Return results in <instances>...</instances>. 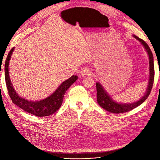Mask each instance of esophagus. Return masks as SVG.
<instances>
[{"label": "esophagus", "instance_id": "1", "mask_svg": "<svg viewBox=\"0 0 160 160\" xmlns=\"http://www.w3.org/2000/svg\"><path fill=\"white\" fill-rule=\"evenodd\" d=\"M90 74H91V71H89V69H88L85 68L80 71L79 75L80 77H85L87 75H89Z\"/></svg>", "mask_w": 160, "mask_h": 160}]
</instances>
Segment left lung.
<instances>
[{"label": "left lung", "mask_w": 160, "mask_h": 160, "mask_svg": "<svg viewBox=\"0 0 160 160\" xmlns=\"http://www.w3.org/2000/svg\"><path fill=\"white\" fill-rule=\"evenodd\" d=\"M133 37L135 39L139 41L141 44L143 46L144 49H146L148 55L149 57V81L148 85L147 87V89L146 92L142 96L141 99H139L138 101H135L133 103H119L117 101H114L108 93L99 82H97L96 83V88H97V101H98V104L101 106V108L105 109L106 111H109L112 113H124L127 112V111H131L132 109L138 107L139 105L143 103L146 99L148 98L149 95L150 94V92L152 89V86L153 83V79H154V64H153V54L151 51V49L148 45L147 43L145 42L142 38L138 37L135 35H133Z\"/></svg>", "instance_id": "obj_1"}]
</instances>
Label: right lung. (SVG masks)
Segmentation results:
<instances>
[{"mask_svg":"<svg viewBox=\"0 0 160 160\" xmlns=\"http://www.w3.org/2000/svg\"><path fill=\"white\" fill-rule=\"evenodd\" d=\"M14 50V47L12 48L8 56L4 65V73H5V81L9 96L12 102L17 105L18 107L21 108L24 111L29 113L33 115L38 117H45L49 116L59 109L62 103V100L65 92L70 86L73 84L76 80L78 79L77 75H72L69 79L64 81L59 86L53 93L47 98L39 101H29L24 99L19 95L14 89L12 84L9 77V62H10L12 52Z\"/></svg>","mask_w":160,"mask_h":160,"instance_id":"1","label":"right lung"}]
</instances>
